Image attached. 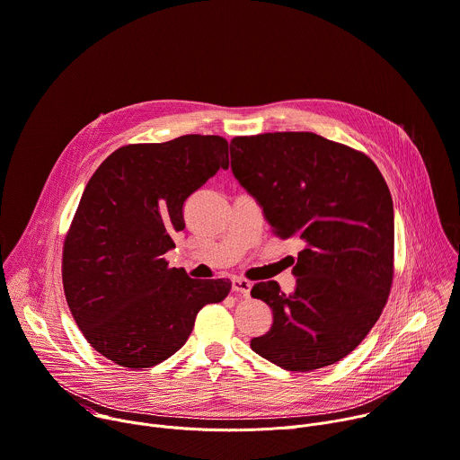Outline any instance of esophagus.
Wrapping results in <instances>:
<instances>
[{
  "instance_id": "esophagus-1",
  "label": "esophagus",
  "mask_w": 460,
  "mask_h": 460,
  "mask_svg": "<svg viewBox=\"0 0 460 460\" xmlns=\"http://www.w3.org/2000/svg\"><path fill=\"white\" fill-rule=\"evenodd\" d=\"M231 288H233V292H236V294L249 296V292H251V281H247V279H243V278H233V279H231Z\"/></svg>"
}]
</instances>
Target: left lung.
Instances as JSON below:
<instances>
[{
    "mask_svg": "<svg viewBox=\"0 0 460 460\" xmlns=\"http://www.w3.org/2000/svg\"><path fill=\"white\" fill-rule=\"evenodd\" d=\"M231 172L281 238L303 242L290 294L256 283L272 327L251 340L267 361L296 372L334 365L379 320L394 276V202L363 153L311 131L231 140Z\"/></svg>",
    "mask_w": 460,
    "mask_h": 460,
    "instance_id": "8db88e82",
    "label": "left lung"
}]
</instances>
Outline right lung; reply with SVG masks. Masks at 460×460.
Returning a JSON list of instances; mask_svg holds the SVG:
<instances>
[{"label":"right lung","mask_w":460,"mask_h":460,"mask_svg":"<svg viewBox=\"0 0 460 460\" xmlns=\"http://www.w3.org/2000/svg\"><path fill=\"white\" fill-rule=\"evenodd\" d=\"M227 140L182 135L119 147L86 184L63 251V285L86 341L126 368L166 361L188 341L199 311L231 281L193 279L164 254L184 231V204L218 170Z\"/></svg>","instance_id":"right-lung-1"}]
</instances>
